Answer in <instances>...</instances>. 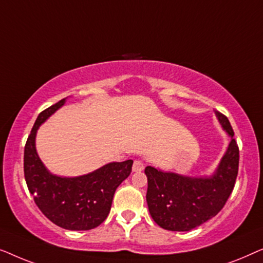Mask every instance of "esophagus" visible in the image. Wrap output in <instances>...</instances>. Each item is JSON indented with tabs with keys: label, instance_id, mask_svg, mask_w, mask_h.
I'll return each mask as SVG.
<instances>
[{
	"label": "esophagus",
	"instance_id": "esophagus-1",
	"mask_svg": "<svg viewBox=\"0 0 263 263\" xmlns=\"http://www.w3.org/2000/svg\"><path fill=\"white\" fill-rule=\"evenodd\" d=\"M143 163L140 160H135L134 164H133V172H140L143 170Z\"/></svg>",
	"mask_w": 263,
	"mask_h": 263
}]
</instances>
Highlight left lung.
<instances>
[{"instance_id": "8db88e82", "label": "left lung", "mask_w": 263, "mask_h": 263, "mask_svg": "<svg viewBox=\"0 0 263 263\" xmlns=\"http://www.w3.org/2000/svg\"><path fill=\"white\" fill-rule=\"evenodd\" d=\"M214 114L231 141L213 174L192 177L153 166L145 168L149 214L168 231H190L215 217L235 186L239 163L235 133L228 117L219 111Z\"/></svg>"}]
</instances>
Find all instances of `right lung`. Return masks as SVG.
<instances>
[{
	"instance_id": "add662e5",
	"label": "right lung",
	"mask_w": 263,
	"mask_h": 263,
	"mask_svg": "<svg viewBox=\"0 0 263 263\" xmlns=\"http://www.w3.org/2000/svg\"><path fill=\"white\" fill-rule=\"evenodd\" d=\"M67 98L39 114L24 153L27 188L42 213L60 228L73 231L95 229L110 213L117 186L130 175L133 160L112 161L89 174L66 177L50 172L39 158L35 136L41 125L66 104Z\"/></svg>"
}]
</instances>
